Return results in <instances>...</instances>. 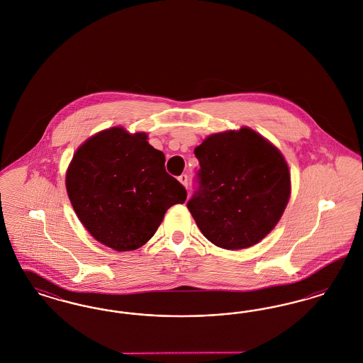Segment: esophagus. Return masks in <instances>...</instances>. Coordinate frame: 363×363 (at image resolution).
Wrapping results in <instances>:
<instances>
[{
	"label": "esophagus",
	"instance_id": "1",
	"mask_svg": "<svg viewBox=\"0 0 363 363\" xmlns=\"http://www.w3.org/2000/svg\"><path fill=\"white\" fill-rule=\"evenodd\" d=\"M178 181L184 185V186H188V175L186 174H182L178 177Z\"/></svg>",
	"mask_w": 363,
	"mask_h": 363
}]
</instances>
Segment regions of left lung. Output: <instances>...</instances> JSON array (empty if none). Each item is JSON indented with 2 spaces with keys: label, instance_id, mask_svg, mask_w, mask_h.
<instances>
[{
  "label": "left lung",
  "instance_id": "left-lung-1",
  "mask_svg": "<svg viewBox=\"0 0 363 363\" xmlns=\"http://www.w3.org/2000/svg\"><path fill=\"white\" fill-rule=\"evenodd\" d=\"M194 155L199 186L186 207L208 241L238 250L268 235L291 191L289 166L277 147L241 128L208 136Z\"/></svg>",
  "mask_w": 363,
  "mask_h": 363
}]
</instances>
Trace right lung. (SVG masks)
I'll list each match as a JSON object with an SVG mask.
<instances>
[{
    "instance_id": "right-lung-1",
    "label": "right lung",
    "mask_w": 363,
    "mask_h": 363,
    "mask_svg": "<svg viewBox=\"0 0 363 363\" xmlns=\"http://www.w3.org/2000/svg\"><path fill=\"white\" fill-rule=\"evenodd\" d=\"M65 182L86 231L117 252L141 247L166 211L186 200V190L166 172L163 152L148 144L147 135L118 126L79 147Z\"/></svg>"
}]
</instances>
